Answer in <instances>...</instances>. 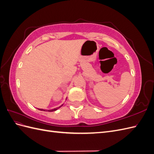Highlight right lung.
Returning <instances> with one entry per match:
<instances>
[{"label": "right lung", "instance_id": "1", "mask_svg": "<svg viewBox=\"0 0 154 154\" xmlns=\"http://www.w3.org/2000/svg\"><path fill=\"white\" fill-rule=\"evenodd\" d=\"M66 100H67V98H66ZM63 105H62L61 106H60L59 107H57V108H55V109H51V110H44V109H38V110H42V111H48V112H53V111H55V110H58L59 108H60V107H61Z\"/></svg>", "mask_w": 154, "mask_h": 154}]
</instances>
